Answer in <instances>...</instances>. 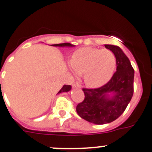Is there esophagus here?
Instances as JSON below:
<instances>
[{
    "label": "esophagus",
    "mask_w": 152,
    "mask_h": 152,
    "mask_svg": "<svg viewBox=\"0 0 152 152\" xmlns=\"http://www.w3.org/2000/svg\"><path fill=\"white\" fill-rule=\"evenodd\" d=\"M72 86H73V88H81V85H80L78 82H75L73 84H72Z\"/></svg>",
    "instance_id": "1"
}]
</instances>
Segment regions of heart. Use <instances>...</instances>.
<instances>
[{
    "label": "heart",
    "mask_w": 152,
    "mask_h": 152,
    "mask_svg": "<svg viewBox=\"0 0 152 152\" xmlns=\"http://www.w3.org/2000/svg\"><path fill=\"white\" fill-rule=\"evenodd\" d=\"M116 65V56L109 49L80 48L74 52L71 59L73 72L82 74L84 83L92 88L106 84L113 75Z\"/></svg>",
    "instance_id": "b5f03b06"
}]
</instances>
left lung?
Segmentation results:
<instances>
[{"instance_id": "8db88e82", "label": "left lung", "mask_w": 152, "mask_h": 152, "mask_svg": "<svg viewBox=\"0 0 152 152\" xmlns=\"http://www.w3.org/2000/svg\"><path fill=\"white\" fill-rule=\"evenodd\" d=\"M116 58V72L106 84L97 88H83L84 100L76 107L82 119L94 124L111 123L121 116L134 92V69L124 52L117 45H104ZM108 92L114 95L107 96Z\"/></svg>"}]
</instances>
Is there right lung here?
Segmentation results:
<instances>
[{"label":"right lung","mask_w":152,"mask_h":152,"mask_svg":"<svg viewBox=\"0 0 152 152\" xmlns=\"http://www.w3.org/2000/svg\"><path fill=\"white\" fill-rule=\"evenodd\" d=\"M54 45V46H74L73 45H72L71 43H68V42H65V43H60V44H55V45ZM71 89H72V86L71 85H64L62 87V88L58 91V93L67 92V91H69Z\"/></svg>","instance_id":"add662e5"}]
</instances>
